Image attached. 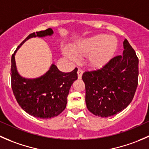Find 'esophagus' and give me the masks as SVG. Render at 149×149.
<instances>
[{"label":"esophagus","instance_id":"34e87169","mask_svg":"<svg viewBox=\"0 0 149 149\" xmlns=\"http://www.w3.org/2000/svg\"><path fill=\"white\" fill-rule=\"evenodd\" d=\"M83 74V71H82L81 69H78L77 70V76H78V79H81L82 78V75Z\"/></svg>","mask_w":149,"mask_h":149}]
</instances>
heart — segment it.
<instances>
[{
    "label": "heart",
    "mask_w": 149,
    "mask_h": 149,
    "mask_svg": "<svg viewBox=\"0 0 149 149\" xmlns=\"http://www.w3.org/2000/svg\"><path fill=\"white\" fill-rule=\"evenodd\" d=\"M117 38L107 34H97L79 40L72 48V52L69 48H64V55L72 61L77 57L87 56L86 63L90 67L101 68L112 58L117 48Z\"/></svg>",
    "instance_id": "heart-1"
}]
</instances>
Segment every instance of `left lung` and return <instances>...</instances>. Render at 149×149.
Returning <instances> with one entry per match:
<instances>
[{"label":"left lung","instance_id":"8db88e82","mask_svg":"<svg viewBox=\"0 0 149 149\" xmlns=\"http://www.w3.org/2000/svg\"><path fill=\"white\" fill-rule=\"evenodd\" d=\"M123 55L111 58L102 68L85 72V102L95 116L108 117L124 110L131 103L138 79V58L127 40Z\"/></svg>","mask_w":149,"mask_h":149}]
</instances>
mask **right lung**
<instances>
[{"mask_svg": "<svg viewBox=\"0 0 149 149\" xmlns=\"http://www.w3.org/2000/svg\"><path fill=\"white\" fill-rule=\"evenodd\" d=\"M51 28L30 34L22 42L11 56V79L13 93L19 105L35 117L50 119L61 114L67 107V96L74 81L77 79V69L70 72L59 71L54 64L46 73L37 78H25L17 69L15 54L27 40L51 36Z\"/></svg>", "mask_w": 149, "mask_h": 149, "instance_id": "obj_1", "label": "right lung"}]
</instances>
